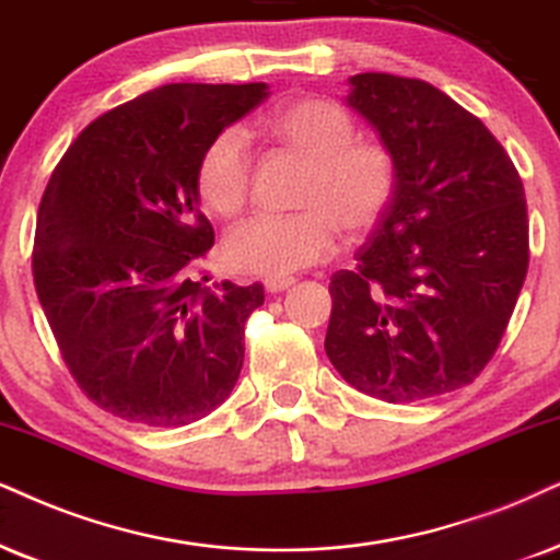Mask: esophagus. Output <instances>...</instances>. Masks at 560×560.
Masks as SVG:
<instances>
[{"label": "esophagus", "instance_id": "obj_1", "mask_svg": "<svg viewBox=\"0 0 560 560\" xmlns=\"http://www.w3.org/2000/svg\"><path fill=\"white\" fill-rule=\"evenodd\" d=\"M294 284V279L292 276H287V279H266V292L268 294H279V292H284V289H289Z\"/></svg>", "mask_w": 560, "mask_h": 560}]
</instances>
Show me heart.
Here are the masks:
<instances>
[{
  "label": "heart",
  "mask_w": 560,
  "mask_h": 560,
  "mask_svg": "<svg viewBox=\"0 0 560 560\" xmlns=\"http://www.w3.org/2000/svg\"><path fill=\"white\" fill-rule=\"evenodd\" d=\"M264 129L287 150L310 160L300 190L302 211L258 214L224 240V258L235 271L287 279L332 256L338 228L364 235L390 209L398 165L380 141L359 139L353 118L323 97H302L273 108ZM253 158L243 129L219 131L196 167L201 201L222 217L243 211L250 196Z\"/></svg>",
  "instance_id": "obj_1"
}]
</instances>
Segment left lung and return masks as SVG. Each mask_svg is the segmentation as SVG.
Masks as SVG:
<instances>
[{
  "label": "left lung",
  "instance_id": "left-lung-1",
  "mask_svg": "<svg viewBox=\"0 0 560 560\" xmlns=\"http://www.w3.org/2000/svg\"><path fill=\"white\" fill-rule=\"evenodd\" d=\"M349 84L398 188L357 268L330 276L325 353L372 398H434L470 385L499 349L529 264L525 188L483 121L434 84L382 72Z\"/></svg>",
  "mask_w": 560,
  "mask_h": 560
}]
</instances>
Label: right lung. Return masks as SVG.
I'll list each match as a JSON object with an SVG mask.
<instances>
[{"label": "right lung", "instance_id": "add662e5", "mask_svg": "<svg viewBox=\"0 0 560 560\" xmlns=\"http://www.w3.org/2000/svg\"><path fill=\"white\" fill-rule=\"evenodd\" d=\"M268 84H162L95 118L40 198L33 281L82 393L118 419L186 427L230 398L264 284L194 276L214 245L203 150Z\"/></svg>", "mask_w": 560, "mask_h": 560}]
</instances>
